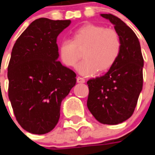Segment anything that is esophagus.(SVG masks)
<instances>
[{"label":"esophagus","mask_w":155,"mask_h":155,"mask_svg":"<svg viewBox=\"0 0 155 155\" xmlns=\"http://www.w3.org/2000/svg\"><path fill=\"white\" fill-rule=\"evenodd\" d=\"M76 80H77L78 83H84L85 82L84 79V78H82V77H80V76H78Z\"/></svg>","instance_id":"1"}]
</instances>
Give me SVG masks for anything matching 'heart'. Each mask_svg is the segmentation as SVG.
<instances>
[{
	"label": "heart",
	"instance_id": "heart-1",
	"mask_svg": "<svg viewBox=\"0 0 155 155\" xmlns=\"http://www.w3.org/2000/svg\"><path fill=\"white\" fill-rule=\"evenodd\" d=\"M83 50V60L77 70L81 75L89 76L97 71L104 72L115 64L121 51V41L116 30L85 24L73 31L71 40L64 39L59 43L58 54L63 64L72 68Z\"/></svg>",
	"mask_w": 155,
	"mask_h": 155
}]
</instances>
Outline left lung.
Listing matches in <instances>:
<instances>
[{
    "instance_id": "left-lung-1",
    "label": "left lung",
    "mask_w": 155,
    "mask_h": 155,
    "mask_svg": "<svg viewBox=\"0 0 155 155\" xmlns=\"http://www.w3.org/2000/svg\"><path fill=\"white\" fill-rule=\"evenodd\" d=\"M120 36L121 51L106 74L87 82V105L93 117L106 125H117L133 115L143 85L144 60L135 33L117 17L102 13Z\"/></svg>"
}]
</instances>
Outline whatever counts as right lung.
<instances>
[{"label":"right lung","instance_id":"obj_1","mask_svg":"<svg viewBox=\"0 0 155 155\" xmlns=\"http://www.w3.org/2000/svg\"><path fill=\"white\" fill-rule=\"evenodd\" d=\"M70 20L38 18L20 35L8 66V98L19 125L35 134L55 127L76 74L58 61L57 37Z\"/></svg>","mask_w":155,"mask_h":155}]
</instances>
